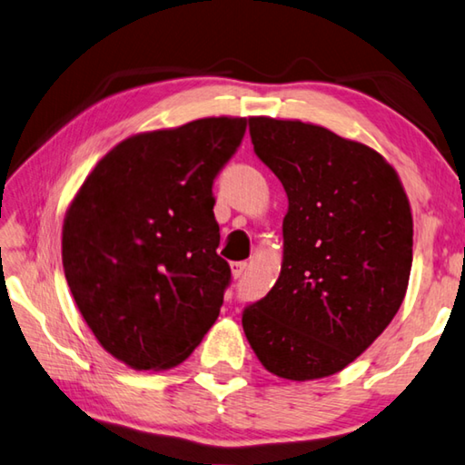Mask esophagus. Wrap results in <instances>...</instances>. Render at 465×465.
<instances>
[{
    "label": "esophagus",
    "mask_w": 465,
    "mask_h": 465,
    "mask_svg": "<svg viewBox=\"0 0 465 465\" xmlns=\"http://www.w3.org/2000/svg\"><path fill=\"white\" fill-rule=\"evenodd\" d=\"M231 272H232V278H234V280H239V278H242V273L247 272V263H245V262L231 263Z\"/></svg>",
    "instance_id": "obj_1"
}]
</instances>
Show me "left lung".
<instances>
[{
  "label": "left lung",
  "mask_w": 465,
  "mask_h": 465,
  "mask_svg": "<svg viewBox=\"0 0 465 465\" xmlns=\"http://www.w3.org/2000/svg\"><path fill=\"white\" fill-rule=\"evenodd\" d=\"M257 157L288 195L283 259L270 294L242 312L273 376L329 378L355 361L401 308L412 212L396 169L371 146L319 124L249 118Z\"/></svg>",
  "instance_id": "left-lung-1"
}]
</instances>
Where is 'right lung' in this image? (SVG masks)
<instances>
[{
	"label": "right lung",
	"mask_w": 465,
	"mask_h": 465,
	"mask_svg": "<svg viewBox=\"0 0 465 465\" xmlns=\"http://www.w3.org/2000/svg\"><path fill=\"white\" fill-rule=\"evenodd\" d=\"M247 118L138 133L97 161L63 223V270L105 351L133 370L185 361L223 306L231 267L212 183Z\"/></svg>",
	"instance_id": "add662e5"
}]
</instances>
